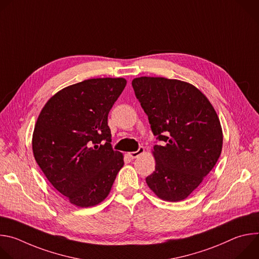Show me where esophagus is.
<instances>
[{
	"mask_svg": "<svg viewBox=\"0 0 259 259\" xmlns=\"http://www.w3.org/2000/svg\"><path fill=\"white\" fill-rule=\"evenodd\" d=\"M144 153V147L140 146L139 149L136 151V152H131V153H128V156L131 158V159H136L138 158L140 155H142Z\"/></svg>",
	"mask_w": 259,
	"mask_h": 259,
	"instance_id": "1",
	"label": "esophagus"
}]
</instances>
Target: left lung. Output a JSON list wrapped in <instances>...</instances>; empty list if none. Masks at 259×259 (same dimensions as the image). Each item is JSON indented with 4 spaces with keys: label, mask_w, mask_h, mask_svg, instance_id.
I'll return each instance as SVG.
<instances>
[{
    "label": "left lung",
    "mask_w": 259,
    "mask_h": 259,
    "mask_svg": "<svg viewBox=\"0 0 259 259\" xmlns=\"http://www.w3.org/2000/svg\"><path fill=\"white\" fill-rule=\"evenodd\" d=\"M135 95L149 117L156 144L154 173L145 178L160 199H187L213 169L223 150L220 121L208 98L194 85L175 79L140 77Z\"/></svg>",
    "instance_id": "obj_1"
}]
</instances>
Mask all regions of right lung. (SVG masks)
I'll return each instance as SVG.
<instances>
[{"label":"right lung","mask_w":259,"mask_h":259,"mask_svg":"<svg viewBox=\"0 0 259 259\" xmlns=\"http://www.w3.org/2000/svg\"><path fill=\"white\" fill-rule=\"evenodd\" d=\"M126 84L124 78H97L67 86L47 101L34 125L35 162L77 207L101 203L124 165L123 154L112 149L107 116Z\"/></svg>","instance_id":"obj_1"}]
</instances>
